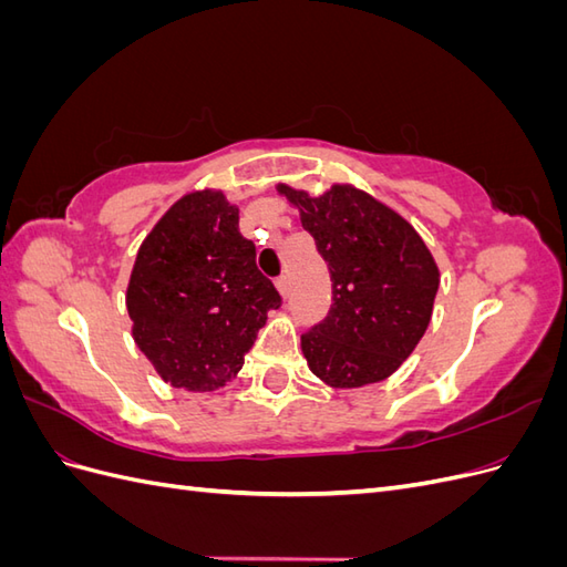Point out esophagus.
<instances>
[{
  "label": "esophagus",
  "mask_w": 567,
  "mask_h": 567,
  "mask_svg": "<svg viewBox=\"0 0 567 567\" xmlns=\"http://www.w3.org/2000/svg\"><path fill=\"white\" fill-rule=\"evenodd\" d=\"M274 286H277L281 298H288V293H290V279H288V274H281V277H277V281H274Z\"/></svg>",
  "instance_id": "1"
}]
</instances>
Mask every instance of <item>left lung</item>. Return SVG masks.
Wrapping results in <instances>:
<instances>
[{"label": "left lung", "instance_id": "8db88e82", "mask_svg": "<svg viewBox=\"0 0 567 567\" xmlns=\"http://www.w3.org/2000/svg\"><path fill=\"white\" fill-rule=\"evenodd\" d=\"M329 262L333 305L300 338L307 367L331 388L385 381L433 317L440 269L409 221L352 184L321 196L279 184Z\"/></svg>", "mask_w": 567, "mask_h": 567}]
</instances>
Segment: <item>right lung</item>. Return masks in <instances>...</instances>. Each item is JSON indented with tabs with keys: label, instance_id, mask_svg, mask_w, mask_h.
I'll list each match as a JSON object with an SVG mask.
<instances>
[{
	"label": "right lung",
	"instance_id": "obj_1",
	"mask_svg": "<svg viewBox=\"0 0 567 567\" xmlns=\"http://www.w3.org/2000/svg\"><path fill=\"white\" fill-rule=\"evenodd\" d=\"M132 338L161 379L210 392L241 371L281 296L217 188L182 196L136 252L127 284Z\"/></svg>",
	"mask_w": 567,
	"mask_h": 567
}]
</instances>
